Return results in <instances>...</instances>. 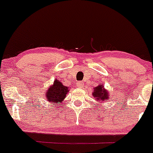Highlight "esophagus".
<instances>
[{"instance_id": "esophagus-1", "label": "esophagus", "mask_w": 153, "mask_h": 153, "mask_svg": "<svg viewBox=\"0 0 153 153\" xmlns=\"http://www.w3.org/2000/svg\"><path fill=\"white\" fill-rule=\"evenodd\" d=\"M76 86H77V87L82 88L83 86H84V84H83L82 82H81V81H78V82H77Z\"/></svg>"}]
</instances>
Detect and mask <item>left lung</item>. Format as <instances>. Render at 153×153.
Here are the masks:
<instances>
[{"instance_id":"obj_1","label":"left lung","mask_w":153,"mask_h":153,"mask_svg":"<svg viewBox=\"0 0 153 153\" xmlns=\"http://www.w3.org/2000/svg\"><path fill=\"white\" fill-rule=\"evenodd\" d=\"M94 98H96V101H107L109 95H108L107 91L104 89L101 86H98L95 88L94 92L92 93Z\"/></svg>"}]
</instances>
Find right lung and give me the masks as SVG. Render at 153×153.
<instances>
[{"instance_id": "right-lung-1", "label": "right lung", "mask_w": 153, "mask_h": 153, "mask_svg": "<svg viewBox=\"0 0 153 153\" xmlns=\"http://www.w3.org/2000/svg\"><path fill=\"white\" fill-rule=\"evenodd\" d=\"M69 89L63 85L62 83L55 80L53 85L51 86L46 92V98L49 102L53 103V105H59L66 98Z\"/></svg>"}]
</instances>
